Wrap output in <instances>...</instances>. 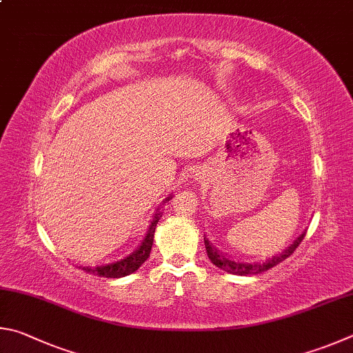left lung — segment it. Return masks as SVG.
<instances>
[{"label":"left lung","mask_w":353,"mask_h":353,"mask_svg":"<svg viewBox=\"0 0 353 353\" xmlns=\"http://www.w3.org/2000/svg\"><path fill=\"white\" fill-rule=\"evenodd\" d=\"M305 237V232L301 234V236L294 240V242L288 246L287 250H283L281 254L273 256L268 261H263V262H252V263H246V262H237V261H232V259L226 257L221 254V252L214 248L212 243H209V240L205 239V246H206V252H208V257L211 259V262L215 265V267H219L221 270H225L226 273H231V274H237V276H248V274H259V273H263V271H267L270 268L276 267L277 263H281L285 261L287 257H290L294 252V250L298 248L299 243L302 242V239Z\"/></svg>","instance_id":"left-lung-1"}]
</instances>
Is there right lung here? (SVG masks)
Listing matches in <instances>:
<instances>
[{
    "label": "right lung",
    "mask_w": 353,
    "mask_h": 353,
    "mask_svg": "<svg viewBox=\"0 0 353 353\" xmlns=\"http://www.w3.org/2000/svg\"><path fill=\"white\" fill-rule=\"evenodd\" d=\"M170 199H172V195L169 196V199H165V201H169ZM159 217H161V212L154 214L152 223H150V226H148V231L145 234V239L142 240L139 248L133 251L132 254L127 256L125 259H121V261L108 263V265H101V267H80V268L85 270L86 273H90V274L101 276V277H110V279H116V277H123V276L134 273V271L147 261L148 256H150L152 245H153V234H154V230H157Z\"/></svg>",
    "instance_id": "right-lung-1"
}]
</instances>
